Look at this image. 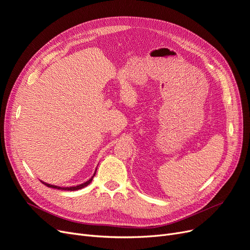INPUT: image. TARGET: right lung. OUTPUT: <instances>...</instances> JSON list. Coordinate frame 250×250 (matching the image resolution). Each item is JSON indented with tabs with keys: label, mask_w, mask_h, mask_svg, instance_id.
Returning <instances> with one entry per match:
<instances>
[{
	"label": "right lung",
	"mask_w": 250,
	"mask_h": 250,
	"mask_svg": "<svg viewBox=\"0 0 250 250\" xmlns=\"http://www.w3.org/2000/svg\"><path fill=\"white\" fill-rule=\"evenodd\" d=\"M96 171H97V169H96ZM95 175H96V172L94 173V175H92V177H91L90 179H88L86 182L82 183V184H78V186H75V187H70V188H62V187H58V186H53V184H48V183H46V182H44V181H42V180H41V182H42L43 184H45V186H47L48 188H51L62 189V190H72V191H74V190H78V189H81V188H83L87 187L88 184L91 182L92 178L95 177Z\"/></svg>",
	"instance_id": "obj_1"
}]
</instances>
